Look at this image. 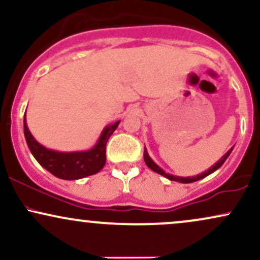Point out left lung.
I'll return each mask as SVG.
<instances>
[{
    "label": "left lung",
    "instance_id": "left-lung-1",
    "mask_svg": "<svg viewBox=\"0 0 260 260\" xmlns=\"http://www.w3.org/2000/svg\"><path fill=\"white\" fill-rule=\"evenodd\" d=\"M232 149H234V147L230 149V150L225 155H222L221 159H219V161H216V162L214 164V165L211 166V168H209L207 171L202 172V174H199V175H197V176H188V177H181V176L171 175V174H169V172L164 171V170L161 169L160 166L157 165V164H155L154 160L151 159L150 156H149L147 149H144V161H145V164H147V166H148L149 169L153 170V171L156 172V174L164 176V177H166L170 181H176V182H180V183H192V182L199 181V180H202V178L207 177V176L211 175V174H213V172H215L216 170H219L220 168H221L222 164L225 162L226 159H228V157L230 156V154H231Z\"/></svg>",
    "mask_w": 260,
    "mask_h": 260
}]
</instances>
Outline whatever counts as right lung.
Here are the masks:
<instances>
[{
  "mask_svg": "<svg viewBox=\"0 0 260 260\" xmlns=\"http://www.w3.org/2000/svg\"><path fill=\"white\" fill-rule=\"evenodd\" d=\"M118 124L120 121L104 128L99 139L89 150L57 151L44 147L32 137L26 124L24 113V137L32 156L45 170L62 180L72 181L98 174L105 166L106 143Z\"/></svg>",
  "mask_w": 260,
  "mask_h": 260,
  "instance_id": "right-lung-1",
  "label": "right lung"
}]
</instances>
